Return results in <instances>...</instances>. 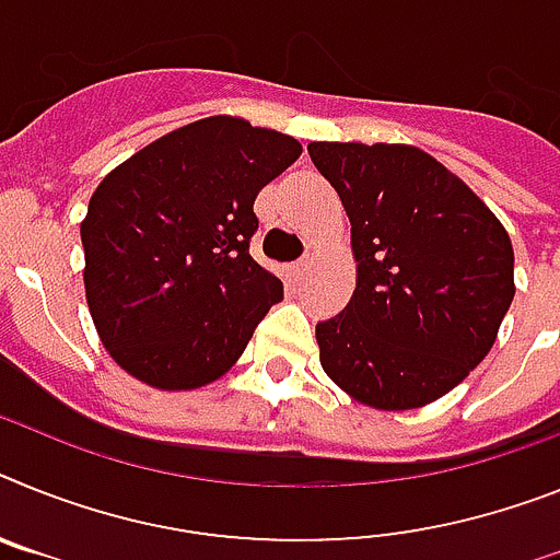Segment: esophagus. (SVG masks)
I'll return each mask as SVG.
<instances>
[{"instance_id":"esophagus-1","label":"esophagus","mask_w":560,"mask_h":560,"mask_svg":"<svg viewBox=\"0 0 560 560\" xmlns=\"http://www.w3.org/2000/svg\"><path fill=\"white\" fill-rule=\"evenodd\" d=\"M310 265H313V256H310V253H307V256H302V258H299V261H295V265H293L295 276H304V272L310 270Z\"/></svg>"}]
</instances>
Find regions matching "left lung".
I'll return each instance as SVG.
<instances>
[{
    "label": "left lung",
    "instance_id": "left-lung-1",
    "mask_svg": "<svg viewBox=\"0 0 560 560\" xmlns=\"http://www.w3.org/2000/svg\"><path fill=\"white\" fill-rule=\"evenodd\" d=\"M350 215L359 279L316 324L322 368L375 410L447 396L495 345L515 295L512 244L462 178L410 144L310 142Z\"/></svg>",
    "mask_w": 560,
    "mask_h": 560
}]
</instances>
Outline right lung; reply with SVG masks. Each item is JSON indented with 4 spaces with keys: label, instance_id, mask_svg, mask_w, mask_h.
Masks as SVG:
<instances>
[{
    "label": "right lung",
    "instance_id": "obj_1",
    "mask_svg": "<svg viewBox=\"0 0 560 560\" xmlns=\"http://www.w3.org/2000/svg\"><path fill=\"white\" fill-rule=\"evenodd\" d=\"M299 156L293 136L210 116L102 178L82 222L84 293L121 370L150 387L192 389L236 364L284 299L250 256L253 201Z\"/></svg>",
    "mask_w": 560,
    "mask_h": 560
}]
</instances>
